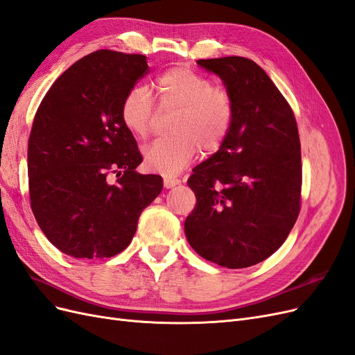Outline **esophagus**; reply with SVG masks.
Listing matches in <instances>:
<instances>
[{
    "label": "esophagus",
    "instance_id": "obj_1",
    "mask_svg": "<svg viewBox=\"0 0 355 355\" xmlns=\"http://www.w3.org/2000/svg\"><path fill=\"white\" fill-rule=\"evenodd\" d=\"M180 184V179L178 178H171V176H164V187L166 188H173Z\"/></svg>",
    "mask_w": 355,
    "mask_h": 355
}]
</instances>
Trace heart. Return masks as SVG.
I'll return each instance as SVG.
<instances>
[{"label":"heart","mask_w":355,"mask_h":355,"mask_svg":"<svg viewBox=\"0 0 355 355\" xmlns=\"http://www.w3.org/2000/svg\"><path fill=\"white\" fill-rule=\"evenodd\" d=\"M155 98L145 85H136L124 96L121 120L133 136L144 139L153 130L157 103L161 110H176L171 118L175 135L159 137L149 145L144 159L151 171L176 175L198 154H213L223 145L232 120L231 94L194 69L176 67L163 72L154 83Z\"/></svg>","instance_id":"obj_1"}]
</instances>
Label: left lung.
Instances as JSON below:
<instances>
[{
	"label": "left lung",
	"instance_id": "8db88e82",
	"mask_svg": "<svg viewBox=\"0 0 355 355\" xmlns=\"http://www.w3.org/2000/svg\"><path fill=\"white\" fill-rule=\"evenodd\" d=\"M234 102L223 145L188 179L196 209L187 239L201 257L237 270L280 249L300 210L302 161L295 114L266 72L240 56L200 59Z\"/></svg>",
	"mask_w": 355,
	"mask_h": 355
}]
</instances>
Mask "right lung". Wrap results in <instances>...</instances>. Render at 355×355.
<instances>
[{"label":"right lung","instance_id":"right-lung-1","mask_svg":"<svg viewBox=\"0 0 355 355\" xmlns=\"http://www.w3.org/2000/svg\"><path fill=\"white\" fill-rule=\"evenodd\" d=\"M146 72L144 55L93 51L38 106L28 142L31 209L62 253L96 259L123 252L163 189V178L136 171L142 155L121 120L124 96Z\"/></svg>","mask_w":355,"mask_h":355}]
</instances>
